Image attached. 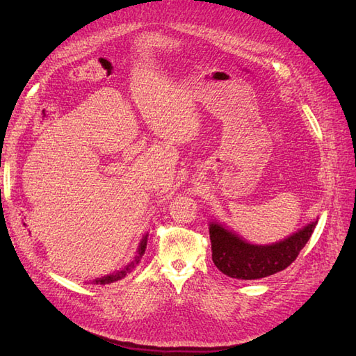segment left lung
I'll use <instances>...</instances> for the list:
<instances>
[{
  "label": "left lung",
  "mask_w": 356,
  "mask_h": 356,
  "mask_svg": "<svg viewBox=\"0 0 356 356\" xmlns=\"http://www.w3.org/2000/svg\"><path fill=\"white\" fill-rule=\"evenodd\" d=\"M318 220L272 245H252L218 222H209L212 261L218 270L234 279H260L284 270L310 239Z\"/></svg>",
  "instance_id": "obj_1"
}]
</instances>
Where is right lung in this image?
<instances>
[{
    "mask_svg": "<svg viewBox=\"0 0 356 356\" xmlns=\"http://www.w3.org/2000/svg\"><path fill=\"white\" fill-rule=\"evenodd\" d=\"M147 236H148V234H145L144 238H143V241H141V243H139L138 255H136V258H135V261H132L131 264H127L124 268H122V270H118V272H115V273H113V275H106V276H104V277L96 279L95 284L105 285V284H111V282H115V281H120L122 277H124L129 272H131L132 268L139 263V258H141L143 254L145 252V248H147Z\"/></svg>",
    "mask_w": 356,
    "mask_h": 356,
    "instance_id": "right-lung-1",
    "label": "right lung"
}]
</instances>
